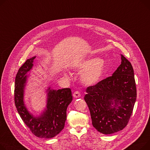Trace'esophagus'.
<instances>
[{
	"mask_svg": "<svg viewBox=\"0 0 150 150\" xmlns=\"http://www.w3.org/2000/svg\"><path fill=\"white\" fill-rule=\"evenodd\" d=\"M73 96L74 98H79L81 96V93L79 92L78 91H75L74 94H73Z\"/></svg>",
	"mask_w": 150,
	"mask_h": 150,
	"instance_id": "34e87169",
	"label": "esophagus"
}]
</instances>
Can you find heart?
<instances>
[{
	"instance_id": "1",
	"label": "heart",
	"mask_w": 150,
	"mask_h": 150,
	"mask_svg": "<svg viewBox=\"0 0 150 150\" xmlns=\"http://www.w3.org/2000/svg\"><path fill=\"white\" fill-rule=\"evenodd\" d=\"M75 67L79 70L86 69L81 75V80L85 84L92 85L101 78L105 64L102 59L92 58L77 63Z\"/></svg>"
}]
</instances>
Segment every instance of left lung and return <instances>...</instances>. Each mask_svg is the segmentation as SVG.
Masks as SVG:
<instances>
[{
    "label": "left lung",
    "mask_w": 150,
    "mask_h": 150,
    "mask_svg": "<svg viewBox=\"0 0 150 150\" xmlns=\"http://www.w3.org/2000/svg\"><path fill=\"white\" fill-rule=\"evenodd\" d=\"M84 96L93 126L103 134L122 130L127 125L136 100L132 64L121 55V64L112 76L86 88Z\"/></svg>",
    "instance_id": "8db88e82"
}]
</instances>
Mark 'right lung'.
<instances>
[{
	"mask_svg": "<svg viewBox=\"0 0 150 150\" xmlns=\"http://www.w3.org/2000/svg\"><path fill=\"white\" fill-rule=\"evenodd\" d=\"M35 58V57L28 59L18 69L15 79V105L23 121L33 134L40 138H52L64 128L67 108L72 101V92L69 88L57 91L49 87L45 111L37 117L30 113L23 101L24 89L28 76L26 74L32 69Z\"/></svg>",
	"mask_w": 150,
	"mask_h": 150,
	"instance_id": "add662e5",
	"label": "right lung"
}]
</instances>
